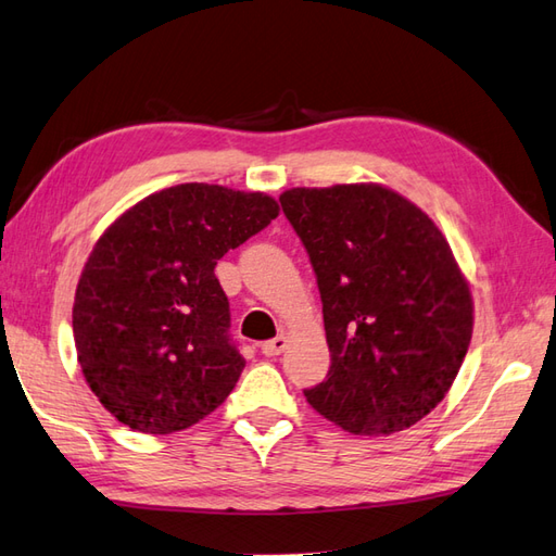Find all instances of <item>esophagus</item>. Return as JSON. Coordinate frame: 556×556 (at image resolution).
<instances>
[{"label":"esophagus","instance_id":"1","mask_svg":"<svg viewBox=\"0 0 556 556\" xmlns=\"http://www.w3.org/2000/svg\"><path fill=\"white\" fill-rule=\"evenodd\" d=\"M287 345H289V339H287V337H277V339H273V341H265V343L261 345V351H263V355H267V357H275V355L287 351Z\"/></svg>","mask_w":556,"mask_h":556}]
</instances>
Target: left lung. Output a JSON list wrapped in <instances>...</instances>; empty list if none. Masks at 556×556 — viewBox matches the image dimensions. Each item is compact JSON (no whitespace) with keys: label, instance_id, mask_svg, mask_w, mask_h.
Instances as JSON below:
<instances>
[{"label":"left lung","instance_id":"obj_1","mask_svg":"<svg viewBox=\"0 0 556 556\" xmlns=\"http://www.w3.org/2000/svg\"><path fill=\"white\" fill-rule=\"evenodd\" d=\"M317 275L331 367L305 397L355 435L424 419L469 351L473 301L443 231L397 191L295 187L279 197Z\"/></svg>","mask_w":556,"mask_h":556}]
</instances>
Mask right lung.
Instances as JSON below:
<instances>
[{"label":"right lung","instance_id":"right-lung-1","mask_svg":"<svg viewBox=\"0 0 556 556\" xmlns=\"http://www.w3.org/2000/svg\"><path fill=\"white\" fill-rule=\"evenodd\" d=\"M277 215L263 191L189 182L141 199L99 237L73 337L87 386L121 424L175 433L225 403L247 359L215 265Z\"/></svg>","mask_w":556,"mask_h":556}]
</instances>
